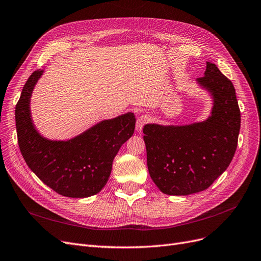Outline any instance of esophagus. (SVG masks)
<instances>
[{
	"label": "esophagus",
	"mask_w": 261,
	"mask_h": 261,
	"mask_svg": "<svg viewBox=\"0 0 261 261\" xmlns=\"http://www.w3.org/2000/svg\"><path fill=\"white\" fill-rule=\"evenodd\" d=\"M149 120V117L147 115H142L137 119V131H141L144 127V124H146Z\"/></svg>",
	"instance_id": "1"
}]
</instances>
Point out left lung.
I'll return each mask as SVG.
<instances>
[{
	"instance_id": "1",
	"label": "left lung",
	"mask_w": 261,
	"mask_h": 261,
	"mask_svg": "<svg viewBox=\"0 0 261 261\" xmlns=\"http://www.w3.org/2000/svg\"><path fill=\"white\" fill-rule=\"evenodd\" d=\"M197 82L213 99L207 119L185 125L147 123L143 129L149 175L166 195L208 188L227 170L238 146L241 113L232 83L211 62Z\"/></svg>"
}]
</instances>
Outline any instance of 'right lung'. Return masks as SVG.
I'll return each instance as SVG.
<instances>
[{
    "instance_id": "add662e5",
    "label": "right lung",
    "mask_w": 261,
    "mask_h": 261,
    "mask_svg": "<svg viewBox=\"0 0 261 261\" xmlns=\"http://www.w3.org/2000/svg\"><path fill=\"white\" fill-rule=\"evenodd\" d=\"M44 71L29 77L16 111L18 145L28 167L45 185L70 198L96 195L111 175L113 160L134 133L136 116L125 113L92 125L73 139L54 141L44 138L31 116V95Z\"/></svg>"
}]
</instances>
